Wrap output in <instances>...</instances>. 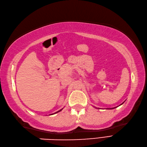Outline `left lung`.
Segmentation results:
<instances>
[{"instance_id": "obj_1", "label": "left lung", "mask_w": 147, "mask_h": 147, "mask_svg": "<svg viewBox=\"0 0 147 147\" xmlns=\"http://www.w3.org/2000/svg\"><path fill=\"white\" fill-rule=\"evenodd\" d=\"M122 104H121V105H122ZM114 108H115V107H114ZM114 108H112V109H114Z\"/></svg>"}]
</instances>
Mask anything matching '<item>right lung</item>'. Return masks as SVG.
<instances>
[{
	"instance_id": "1",
	"label": "right lung",
	"mask_w": 147,
	"mask_h": 147,
	"mask_svg": "<svg viewBox=\"0 0 147 147\" xmlns=\"http://www.w3.org/2000/svg\"><path fill=\"white\" fill-rule=\"evenodd\" d=\"M61 111V110H60V111H58V112H59V111ZM57 112H56V113H57Z\"/></svg>"
}]
</instances>
